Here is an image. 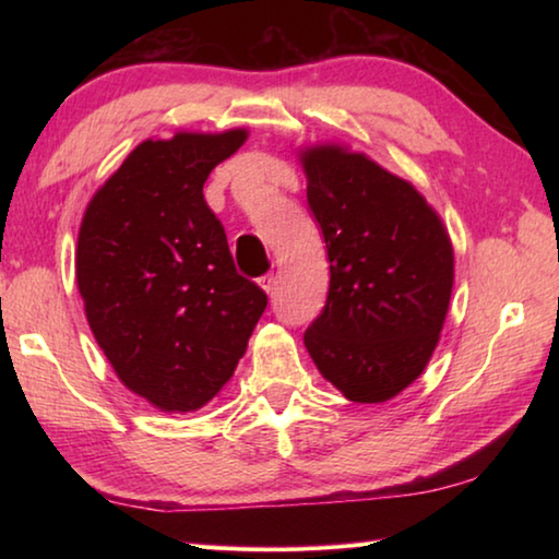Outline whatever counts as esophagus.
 I'll return each mask as SVG.
<instances>
[{"instance_id":"34e87169","label":"esophagus","mask_w":559,"mask_h":559,"mask_svg":"<svg viewBox=\"0 0 559 559\" xmlns=\"http://www.w3.org/2000/svg\"><path fill=\"white\" fill-rule=\"evenodd\" d=\"M259 286H261L263 290H266L269 296H271V293H273V286H276V278H273V273H266V276H261V278H259Z\"/></svg>"}]
</instances>
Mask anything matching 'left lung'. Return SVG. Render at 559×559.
Returning a JSON list of instances; mask_svg holds the SVG:
<instances>
[{"label": "left lung", "instance_id": "1", "mask_svg": "<svg viewBox=\"0 0 559 559\" xmlns=\"http://www.w3.org/2000/svg\"><path fill=\"white\" fill-rule=\"evenodd\" d=\"M300 163L330 261L325 308L302 343L349 402H386L424 372L439 343L451 239L409 182L362 153L316 145Z\"/></svg>", "mask_w": 559, "mask_h": 559}]
</instances>
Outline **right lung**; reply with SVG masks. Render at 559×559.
I'll return each instance as SVG.
<instances>
[{
    "mask_svg": "<svg viewBox=\"0 0 559 559\" xmlns=\"http://www.w3.org/2000/svg\"><path fill=\"white\" fill-rule=\"evenodd\" d=\"M243 140L241 128L145 140L83 214L75 281L88 325L120 382L163 412L210 402L266 310L202 192Z\"/></svg>",
    "mask_w": 559,
    "mask_h": 559,
    "instance_id": "obj_1",
    "label": "right lung"
}]
</instances>
